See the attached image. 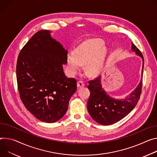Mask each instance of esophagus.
Returning <instances> with one entry per match:
<instances>
[{
    "label": "esophagus",
    "mask_w": 157,
    "mask_h": 157,
    "mask_svg": "<svg viewBox=\"0 0 157 157\" xmlns=\"http://www.w3.org/2000/svg\"><path fill=\"white\" fill-rule=\"evenodd\" d=\"M85 85V84H84V82H83V81H78V82H77V86H78V88H81V87H82V86H84Z\"/></svg>",
    "instance_id": "obj_1"
}]
</instances>
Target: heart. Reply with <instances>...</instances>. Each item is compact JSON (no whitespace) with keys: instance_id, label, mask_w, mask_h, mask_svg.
<instances>
[{"instance_id":"heart-1","label":"heart","mask_w":157,"mask_h":157,"mask_svg":"<svg viewBox=\"0 0 157 157\" xmlns=\"http://www.w3.org/2000/svg\"><path fill=\"white\" fill-rule=\"evenodd\" d=\"M107 49L104 42L99 39L84 40L73 52H69L66 57V64L69 73L75 75L81 71L82 64H85V69L90 75H96L103 68Z\"/></svg>"}]
</instances>
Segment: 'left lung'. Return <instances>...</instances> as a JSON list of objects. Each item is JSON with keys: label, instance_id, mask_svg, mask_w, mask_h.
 <instances>
[{"label": "left lung", "instance_id": "8db88e82", "mask_svg": "<svg viewBox=\"0 0 157 157\" xmlns=\"http://www.w3.org/2000/svg\"><path fill=\"white\" fill-rule=\"evenodd\" d=\"M132 49L142 58L144 68V56L133 42ZM141 75L143 77V69ZM100 78L101 76H99L88 81V88L90 96L87 103V108L90 116L96 122L103 125H110L124 118L136 106L141 93L143 79L129 96L123 99H116L110 97L103 90Z\"/></svg>", "mask_w": 157, "mask_h": 157}]
</instances>
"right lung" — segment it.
<instances>
[{
    "instance_id": "obj_1",
    "label": "right lung",
    "mask_w": 157,
    "mask_h": 157,
    "mask_svg": "<svg viewBox=\"0 0 157 157\" xmlns=\"http://www.w3.org/2000/svg\"><path fill=\"white\" fill-rule=\"evenodd\" d=\"M50 33L48 30L38 31L22 48L16 76L26 109L39 120L52 123L65 115L77 84L75 78H67L64 73L67 50Z\"/></svg>"
}]
</instances>
